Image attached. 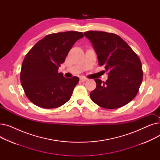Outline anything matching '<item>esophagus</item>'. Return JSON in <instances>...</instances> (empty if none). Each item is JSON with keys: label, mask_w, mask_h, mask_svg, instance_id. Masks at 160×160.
Returning <instances> with one entry per match:
<instances>
[{"label": "esophagus", "mask_w": 160, "mask_h": 160, "mask_svg": "<svg viewBox=\"0 0 160 160\" xmlns=\"http://www.w3.org/2000/svg\"><path fill=\"white\" fill-rule=\"evenodd\" d=\"M88 80V78H84V77H81V78H80V80L81 81V82H85V81H86Z\"/></svg>", "instance_id": "1"}]
</instances>
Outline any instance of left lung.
<instances>
[{"label":"left lung","instance_id":"8db88e82","mask_svg":"<svg viewBox=\"0 0 160 160\" xmlns=\"http://www.w3.org/2000/svg\"><path fill=\"white\" fill-rule=\"evenodd\" d=\"M97 55L98 65L104 66L108 80L95 79L96 88L90 93L92 101L106 109H116L129 103L138 93L142 80L140 59L131 47L113 33L88 31Z\"/></svg>","mask_w":160,"mask_h":160}]
</instances>
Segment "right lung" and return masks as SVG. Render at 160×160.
Returning <instances> with one entry per match:
<instances>
[{
	"label": "right lung",
	"mask_w": 160,
	"mask_h": 160,
	"mask_svg": "<svg viewBox=\"0 0 160 160\" xmlns=\"http://www.w3.org/2000/svg\"><path fill=\"white\" fill-rule=\"evenodd\" d=\"M83 37L82 32L75 31L51 33L27 53L20 79L25 94L33 104L51 109L63 105L71 98L79 78H67L58 71L75 42Z\"/></svg>",
	"instance_id": "right-lung-1"
}]
</instances>
